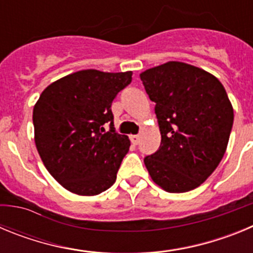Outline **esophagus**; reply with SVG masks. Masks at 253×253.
<instances>
[{"instance_id": "esophagus-1", "label": "esophagus", "mask_w": 253, "mask_h": 253, "mask_svg": "<svg viewBox=\"0 0 253 253\" xmlns=\"http://www.w3.org/2000/svg\"><path fill=\"white\" fill-rule=\"evenodd\" d=\"M129 138H130L133 144H138V143H139V135H138V134H133V135H130Z\"/></svg>"}]
</instances>
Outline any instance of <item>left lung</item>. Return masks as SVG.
I'll list each match as a JSON object with an SVG mask.
<instances>
[{"label":"left lung","mask_w":253,"mask_h":253,"mask_svg":"<svg viewBox=\"0 0 253 253\" xmlns=\"http://www.w3.org/2000/svg\"><path fill=\"white\" fill-rule=\"evenodd\" d=\"M156 104L161 131L157 152L144 158L152 180L169 193H186L218 167L233 125L223 84L202 68L167 62L140 73Z\"/></svg>","instance_id":"8db88e82"}]
</instances>
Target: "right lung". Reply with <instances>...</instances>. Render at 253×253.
<instances>
[{
  "mask_svg": "<svg viewBox=\"0 0 253 253\" xmlns=\"http://www.w3.org/2000/svg\"><path fill=\"white\" fill-rule=\"evenodd\" d=\"M131 75L78 71L49 84L35 104L33 123L40 158L71 193L97 195L115 182L130 140L115 131L111 104L130 84ZM105 124H111L109 132Z\"/></svg>",
  "mask_w": 253,
  "mask_h": 253,
  "instance_id": "add662e5",
  "label": "right lung"
}]
</instances>
